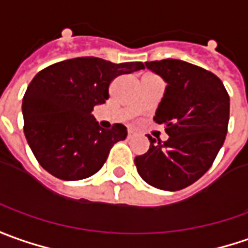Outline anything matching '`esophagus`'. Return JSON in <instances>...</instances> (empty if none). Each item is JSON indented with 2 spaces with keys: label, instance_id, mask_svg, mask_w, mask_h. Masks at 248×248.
<instances>
[{
  "label": "esophagus",
  "instance_id": "obj_1",
  "mask_svg": "<svg viewBox=\"0 0 248 248\" xmlns=\"http://www.w3.org/2000/svg\"><path fill=\"white\" fill-rule=\"evenodd\" d=\"M132 137H133V133L132 132L127 133V139H132Z\"/></svg>",
  "mask_w": 248,
  "mask_h": 248
}]
</instances>
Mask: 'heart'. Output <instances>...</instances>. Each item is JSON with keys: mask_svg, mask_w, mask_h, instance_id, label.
I'll return each mask as SVG.
<instances>
[{"mask_svg": "<svg viewBox=\"0 0 248 248\" xmlns=\"http://www.w3.org/2000/svg\"><path fill=\"white\" fill-rule=\"evenodd\" d=\"M148 75H150V74H148Z\"/></svg>", "mask_w": 248, "mask_h": 248, "instance_id": "b5f03b06", "label": "heart"}]
</instances>
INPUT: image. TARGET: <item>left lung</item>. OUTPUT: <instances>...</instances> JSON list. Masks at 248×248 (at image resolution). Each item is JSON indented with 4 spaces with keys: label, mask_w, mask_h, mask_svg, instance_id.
<instances>
[{
    "label": "left lung",
    "mask_w": 248,
    "mask_h": 248,
    "mask_svg": "<svg viewBox=\"0 0 248 248\" xmlns=\"http://www.w3.org/2000/svg\"><path fill=\"white\" fill-rule=\"evenodd\" d=\"M167 83L154 121L165 124L166 141L148 136L150 150L136 156L141 178L163 191H180L209 170L225 141L229 96L217 75L183 60L147 62Z\"/></svg>",
    "instance_id": "left-lung-1"
}]
</instances>
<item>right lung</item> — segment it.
I'll use <instances>...</instances> for the list:
<instances>
[{
  "mask_svg": "<svg viewBox=\"0 0 248 248\" xmlns=\"http://www.w3.org/2000/svg\"><path fill=\"white\" fill-rule=\"evenodd\" d=\"M141 62L115 64L98 57H77L39 71L24 93V134L47 173L65 181L88 178L103 167L109 150L127 130L116 124L101 129L93 108L108 98L116 77L142 70Z\"/></svg>",
  "mask_w": 248,
  "mask_h": 248,
  "instance_id": "add662e5",
  "label": "right lung"
}]
</instances>
